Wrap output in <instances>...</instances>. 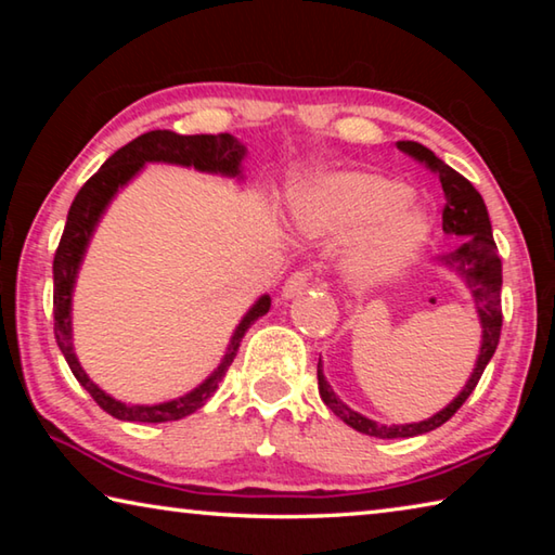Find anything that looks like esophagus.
Returning <instances> with one entry per match:
<instances>
[{
	"instance_id": "esophagus-1",
	"label": "esophagus",
	"mask_w": 555,
	"mask_h": 555,
	"mask_svg": "<svg viewBox=\"0 0 555 555\" xmlns=\"http://www.w3.org/2000/svg\"><path fill=\"white\" fill-rule=\"evenodd\" d=\"M306 288H308V271L306 269H298V271H294V274L286 279L284 288H281V296L294 298L298 294H304Z\"/></svg>"
}]
</instances>
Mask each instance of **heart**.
<instances>
[{
	"label": "heart",
	"mask_w": 555,
	"mask_h": 555,
	"mask_svg": "<svg viewBox=\"0 0 555 555\" xmlns=\"http://www.w3.org/2000/svg\"><path fill=\"white\" fill-rule=\"evenodd\" d=\"M294 220L308 237L343 240L362 232L350 251V271L362 281L406 264L430 232L428 215L409 201L406 185L360 171L325 176L300 191Z\"/></svg>",
	"instance_id": "obj_1"
}]
</instances>
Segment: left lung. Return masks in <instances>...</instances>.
Listing matches in <instances>:
<instances>
[{
    "mask_svg": "<svg viewBox=\"0 0 555 555\" xmlns=\"http://www.w3.org/2000/svg\"><path fill=\"white\" fill-rule=\"evenodd\" d=\"M397 149L401 154L411 156L413 162L426 166L430 173L440 178V185H443L446 193V205H443V232L450 234V240L455 242L453 249H448L440 255V264L453 269L455 274L465 281V286L473 291L477 315H480L482 323V347L480 357H477V364L465 389L457 393V397L448 403L443 411H438L436 416H430L421 424H406V426H382L377 421L364 418L362 413L352 411L350 406L335 397L331 384L325 382L321 372V362H318V391H321V399L325 406L331 409L337 418H343L347 426L360 430L364 436L372 438H413L421 434H428L438 426H443L457 413V409L467 401L469 393L475 391L477 382H480L487 362L492 360V354L500 345V333H502V261L496 255V244L492 237V224L490 215H487L482 195L475 191V185L467 181L465 176H460L455 168H450L446 162L426 149L418 142H397Z\"/></svg>",
    "mask_w": 555,
    "mask_h": 555,
    "instance_id": "1",
    "label": "left lung"
}]
</instances>
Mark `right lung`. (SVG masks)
<instances>
[{
	"label": "right lung",
	"instance_id": "1",
	"mask_svg": "<svg viewBox=\"0 0 555 555\" xmlns=\"http://www.w3.org/2000/svg\"><path fill=\"white\" fill-rule=\"evenodd\" d=\"M244 154H247V149H244L232 134L183 137L168 129H154L146 131L142 137H137L134 142H129L127 146H121L119 152L112 154L107 162L102 164L100 171L95 176H90L86 185H82L78 195H75L68 210V220H65V230L61 234L59 249H55L53 257V333L65 362H68L70 372L75 374V379L80 382V387H86V391L95 399L98 406L102 411H107L109 416H115L119 421H139V424H166V421L185 418L191 416L193 411H198L203 403L212 397L215 389H218L224 372L230 370L234 354H237V347L244 333L249 331V325L255 323L257 318L269 313L271 298L261 296L257 304L251 306V311L242 318L220 367L215 370L198 389H193L181 399L156 403V406H127V403L107 397L98 384L90 382L88 374L80 367L78 357L73 352L70 340V294L75 274H78L82 255H86L90 234L95 230L100 215L105 212L112 195H115L146 162H166L178 166H193L198 168V171L208 173L240 176Z\"/></svg>",
	"mask_w": 555,
	"mask_h": 555
}]
</instances>
